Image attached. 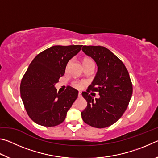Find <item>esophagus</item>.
Returning <instances> with one entry per match:
<instances>
[{"instance_id": "obj_1", "label": "esophagus", "mask_w": 158, "mask_h": 158, "mask_svg": "<svg viewBox=\"0 0 158 158\" xmlns=\"http://www.w3.org/2000/svg\"><path fill=\"white\" fill-rule=\"evenodd\" d=\"M78 96H79V98H81V92H79Z\"/></svg>"}]
</instances>
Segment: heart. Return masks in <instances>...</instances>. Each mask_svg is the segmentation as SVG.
<instances>
[{
	"mask_svg": "<svg viewBox=\"0 0 158 158\" xmlns=\"http://www.w3.org/2000/svg\"><path fill=\"white\" fill-rule=\"evenodd\" d=\"M72 62H73V60H70L68 61V64H67V68H69V66L71 65ZM83 63H84V64H87V63H93V61L91 59H89V58H85V59L83 61ZM84 83L83 81H75L73 83V85L74 87L77 88V89H81V88L83 86V85H84Z\"/></svg>",
	"mask_w": 158,
	"mask_h": 158,
	"instance_id": "obj_1",
	"label": "heart"
}]
</instances>
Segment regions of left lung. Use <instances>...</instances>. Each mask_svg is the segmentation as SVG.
Instances as JSON below:
<instances>
[{"mask_svg": "<svg viewBox=\"0 0 158 158\" xmlns=\"http://www.w3.org/2000/svg\"><path fill=\"white\" fill-rule=\"evenodd\" d=\"M82 51L95 61L98 72L82 96L87 106L81 112L83 121L97 128L115 123L126 110L132 95V84L123 63L110 50L102 46H84ZM98 92L100 98L91 96ZM91 94H89V93Z\"/></svg>", "mask_w": 158, "mask_h": 158, "instance_id": "obj_1", "label": "left lung"}]
</instances>
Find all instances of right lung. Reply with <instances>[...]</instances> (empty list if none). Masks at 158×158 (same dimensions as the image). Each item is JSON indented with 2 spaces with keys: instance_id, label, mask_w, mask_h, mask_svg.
Masks as SVG:
<instances>
[{
  "instance_id": "1",
  "label": "right lung",
  "mask_w": 158,
  "mask_h": 158,
  "mask_svg": "<svg viewBox=\"0 0 158 158\" xmlns=\"http://www.w3.org/2000/svg\"><path fill=\"white\" fill-rule=\"evenodd\" d=\"M82 45L53 46L40 53L31 63L20 85V93L29 117L37 124L53 127L65 119L67 112L78 96V90L68 86L57 93L54 85L65 74L68 61Z\"/></svg>"
}]
</instances>
